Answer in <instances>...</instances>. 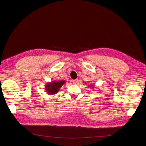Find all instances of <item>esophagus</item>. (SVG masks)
Returning <instances> with one entry per match:
<instances>
[{
    "label": "esophagus",
    "instance_id": "esophagus-1",
    "mask_svg": "<svg viewBox=\"0 0 146 146\" xmlns=\"http://www.w3.org/2000/svg\"><path fill=\"white\" fill-rule=\"evenodd\" d=\"M72 82H73V83L74 84H76L77 83V82H78V80H77V79H75V80H73L72 81Z\"/></svg>",
    "mask_w": 146,
    "mask_h": 146
}]
</instances>
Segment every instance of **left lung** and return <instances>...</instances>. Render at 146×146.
<instances>
[{
    "mask_svg": "<svg viewBox=\"0 0 146 146\" xmlns=\"http://www.w3.org/2000/svg\"><path fill=\"white\" fill-rule=\"evenodd\" d=\"M93 86H94L93 85H91V86H90V87H92V88H94V87H93Z\"/></svg>",
    "mask_w": 146,
    "mask_h": 146,
    "instance_id": "8db88e82",
    "label": "left lung"
}]
</instances>
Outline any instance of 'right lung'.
<instances>
[{"instance_id":"1","label":"right lung","mask_w":146,"mask_h":146,"mask_svg":"<svg viewBox=\"0 0 146 146\" xmlns=\"http://www.w3.org/2000/svg\"><path fill=\"white\" fill-rule=\"evenodd\" d=\"M66 83L64 80H55L48 82L46 83L45 90V91L49 95L56 94L59 92L61 87Z\"/></svg>"}]
</instances>
